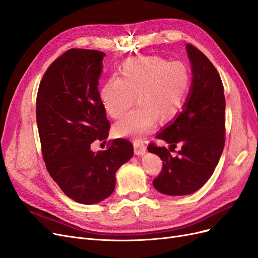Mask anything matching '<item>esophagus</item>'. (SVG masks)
Listing matches in <instances>:
<instances>
[{
  "instance_id": "esophagus-1",
  "label": "esophagus",
  "mask_w": 258,
  "mask_h": 258,
  "mask_svg": "<svg viewBox=\"0 0 258 258\" xmlns=\"http://www.w3.org/2000/svg\"><path fill=\"white\" fill-rule=\"evenodd\" d=\"M134 147H135L136 155H143L146 152V145L142 140H135Z\"/></svg>"
}]
</instances>
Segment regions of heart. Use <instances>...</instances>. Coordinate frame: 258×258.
Instances as JSON below:
<instances>
[{"label": "heart", "instance_id": "b5f03b06", "mask_svg": "<svg viewBox=\"0 0 258 258\" xmlns=\"http://www.w3.org/2000/svg\"><path fill=\"white\" fill-rule=\"evenodd\" d=\"M120 77L112 76L100 91L106 113L119 118L135 103L138 106L115 124L118 137L141 138L157 118L169 121L181 113L188 97L191 72L185 62L160 57L134 58L120 67Z\"/></svg>", "mask_w": 258, "mask_h": 258}]
</instances>
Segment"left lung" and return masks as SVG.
Masks as SVG:
<instances>
[{
	"mask_svg": "<svg viewBox=\"0 0 258 258\" xmlns=\"http://www.w3.org/2000/svg\"><path fill=\"white\" fill-rule=\"evenodd\" d=\"M192 81L183 111L156 138L170 144L172 152L182 145L175 157L168 148L150 143L147 150L158 155L162 170L153 184L169 196L190 195L213 174L225 145L224 86L217 70L206 54L187 44Z\"/></svg>",
	"mask_w": 258,
	"mask_h": 258,
	"instance_id": "1",
	"label": "left lung"
}]
</instances>
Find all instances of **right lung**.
<instances>
[{
  "label": "right lung",
  "mask_w": 258,
  "mask_h": 258,
  "mask_svg": "<svg viewBox=\"0 0 258 258\" xmlns=\"http://www.w3.org/2000/svg\"><path fill=\"white\" fill-rule=\"evenodd\" d=\"M105 53L72 48L45 72L36 97V122L46 169L69 198L93 205L111 196L116 171L134 146L116 139L106 151L92 152L108 137L111 124L98 90Z\"/></svg>",
  "instance_id": "right-lung-1"
}]
</instances>
